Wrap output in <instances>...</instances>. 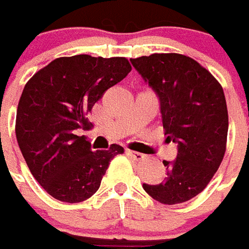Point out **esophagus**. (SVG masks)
Wrapping results in <instances>:
<instances>
[{"instance_id": "obj_1", "label": "esophagus", "mask_w": 249, "mask_h": 249, "mask_svg": "<svg viewBox=\"0 0 249 249\" xmlns=\"http://www.w3.org/2000/svg\"><path fill=\"white\" fill-rule=\"evenodd\" d=\"M126 154L132 156L135 160H142V159H144V155L140 154V152H136V151H132V149H126Z\"/></svg>"}]
</instances>
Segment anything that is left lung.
I'll return each mask as SVG.
<instances>
[{"mask_svg": "<svg viewBox=\"0 0 249 249\" xmlns=\"http://www.w3.org/2000/svg\"><path fill=\"white\" fill-rule=\"evenodd\" d=\"M130 62L156 91L164 135L178 144L177 160H163L164 182L142 187L164 205L186 202L208 186L225 155L228 109L222 86L180 53H152Z\"/></svg>", "mask_w": 249, "mask_h": 249, "instance_id": "8db88e82", "label": "left lung"}]
</instances>
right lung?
I'll use <instances>...</instances> for the list:
<instances>
[{
	"label": "right lung",
	"instance_id": "add662e5",
	"mask_svg": "<svg viewBox=\"0 0 249 249\" xmlns=\"http://www.w3.org/2000/svg\"><path fill=\"white\" fill-rule=\"evenodd\" d=\"M132 70L126 58L63 56L52 60L25 85L17 107L16 137L41 187L62 202L76 203L100 189L110 160L124 148L91 151L89 114L107 89Z\"/></svg>",
	"mask_w": 249,
	"mask_h": 249
}]
</instances>
